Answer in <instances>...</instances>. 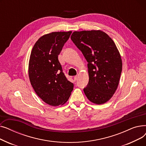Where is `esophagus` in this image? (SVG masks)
Instances as JSON below:
<instances>
[{
	"mask_svg": "<svg viewBox=\"0 0 146 146\" xmlns=\"http://www.w3.org/2000/svg\"><path fill=\"white\" fill-rule=\"evenodd\" d=\"M77 80H78V76H74V80L76 82Z\"/></svg>",
	"mask_w": 146,
	"mask_h": 146,
	"instance_id": "1",
	"label": "esophagus"
}]
</instances>
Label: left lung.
I'll return each mask as SVG.
<instances>
[{"mask_svg":"<svg viewBox=\"0 0 146 146\" xmlns=\"http://www.w3.org/2000/svg\"><path fill=\"white\" fill-rule=\"evenodd\" d=\"M71 40L88 61L89 80L83 89L89 100L102 104L116 91L122 72L119 52L111 38L102 31H75Z\"/></svg>","mask_w":146,"mask_h":146,"instance_id":"1","label":"left lung"}]
</instances>
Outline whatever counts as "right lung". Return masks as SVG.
Here are the masks:
<instances>
[{"label":"right lung","instance_id":"obj_1","mask_svg":"<svg viewBox=\"0 0 146 146\" xmlns=\"http://www.w3.org/2000/svg\"><path fill=\"white\" fill-rule=\"evenodd\" d=\"M72 31L46 34L36 42L31 53L29 77L36 95L50 105L65 104L73 89L63 72L58 56Z\"/></svg>","mask_w":146,"mask_h":146}]
</instances>
